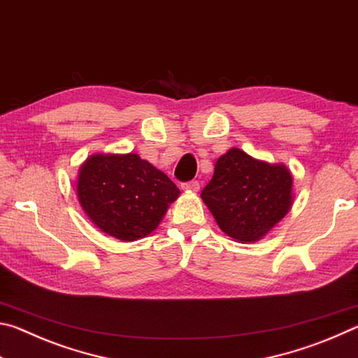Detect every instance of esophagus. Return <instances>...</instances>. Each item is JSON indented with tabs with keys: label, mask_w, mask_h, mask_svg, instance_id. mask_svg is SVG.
<instances>
[{
	"label": "esophagus",
	"mask_w": 358,
	"mask_h": 358,
	"mask_svg": "<svg viewBox=\"0 0 358 358\" xmlns=\"http://www.w3.org/2000/svg\"><path fill=\"white\" fill-rule=\"evenodd\" d=\"M181 189H183V191H189V192H197L199 189H201V183H199V181H196V180L187 181V183L181 185Z\"/></svg>",
	"instance_id": "1"
}]
</instances>
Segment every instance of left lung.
Wrapping results in <instances>:
<instances>
[{
    "label": "left lung",
    "instance_id": "8db88e82",
    "mask_svg": "<svg viewBox=\"0 0 358 358\" xmlns=\"http://www.w3.org/2000/svg\"><path fill=\"white\" fill-rule=\"evenodd\" d=\"M201 197L224 234L240 243H252L289 213L294 178L284 164H270L230 148L216 161L213 178Z\"/></svg>",
    "mask_w": 358,
    "mask_h": 358
}]
</instances>
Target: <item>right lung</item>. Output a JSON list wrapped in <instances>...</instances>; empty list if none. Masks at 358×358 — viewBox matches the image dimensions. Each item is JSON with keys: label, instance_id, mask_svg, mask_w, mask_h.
<instances>
[{"label": "right lung", "instance_id": "right-lung-1", "mask_svg": "<svg viewBox=\"0 0 358 358\" xmlns=\"http://www.w3.org/2000/svg\"><path fill=\"white\" fill-rule=\"evenodd\" d=\"M180 189L136 153H96L78 169L77 199L102 232L136 241L159 226Z\"/></svg>", "mask_w": 358, "mask_h": 358}]
</instances>
